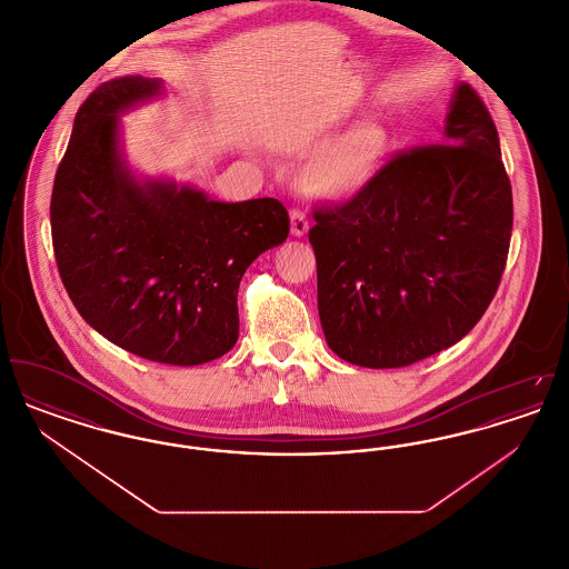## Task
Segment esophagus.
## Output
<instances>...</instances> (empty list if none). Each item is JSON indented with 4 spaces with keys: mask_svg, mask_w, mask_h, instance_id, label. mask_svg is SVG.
<instances>
[{
    "mask_svg": "<svg viewBox=\"0 0 569 569\" xmlns=\"http://www.w3.org/2000/svg\"><path fill=\"white\" fill-rule=\"evenodd\" d=\"M290 226H292L295 237H305L307 230H309V219L300 209H292L290 211Z\"/></svg>",
    "mask_w": 569,
    "mask_h": 569,
    "instance_id": "esophagus-1",
    "label": "esophagus"
}]
</instances>
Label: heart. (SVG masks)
<instances>
[{
  "label": "heart",
  "mask_w": 569,
  "mask_h": 569,
  "mask_svg": "<svg viewBox=\"0 0 569 569\" xmlns=\"http://www.w3.org/2000/svg\"><path fill=\"white\" fill-rule=\"evenodd\" d=\"M388 136L376 123L353 128L307 170V183L328 198H348L362 190L381 168Z\"/></svg>",
  "instance_id": "heart-1"
}]
</instances>
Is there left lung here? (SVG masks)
<instances>
[{"mask_svg":"<svg viewBox=\"0 0 569 569\" xmlns=\"http://www.w3.org/2000/svg\"><path fill=\"white\" fill-rule=\"evenodd\" d=\"M326 343L369 369H397L460 341L506 269L512 186L499 136L460 82L441 144L395 153L341 204L313 211Z\"/></svg>","mask_w":569,"mask_h":569,"instance_id":"obj_1","label":"left lung"}]
</instances>
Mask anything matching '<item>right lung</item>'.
<instances>
[{
  "instance_id": "obj_1",
  "label": "right lung",
  "mask_w": 569,
  "mask_h": 569,
  "mask_svg": "<svg viewBox=\"0 0 569 569\" xmlns=\"http://www.w3.org/2000/svg\"><path fill=\"white\" fill-rule=\"evenodd\" d=\"M160 93L162 81L121 77L82 102L54 174V260L82 320L110 343L193 367L234 348L241 277L288 239L290 217L274 198L217 202L172 181L138 183L117 114Z\"/></svg>"
}]
</instances>
